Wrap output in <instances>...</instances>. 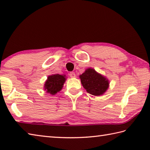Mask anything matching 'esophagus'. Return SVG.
I'll return each mask as SVG.
<instances>
[{
  "label": "esophagus",
  "mask_w": 150,
  "mask_h": 150,
  "mask_svg": "<svg viewBox=\"0 0 150 150\" xmlns=\"http://www.w3.org/2000/svg\"><path fill=\"white\" fill-rule=\"evenodd\" d=\"M69 76L71 78H74L76 77V75L74 72H71V73H69Z\"/></svg>",
  "instance_id": "obj_1"
}]
</instances>
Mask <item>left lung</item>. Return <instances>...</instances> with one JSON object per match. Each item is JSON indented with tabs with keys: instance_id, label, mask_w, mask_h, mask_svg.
<instances>
[{
	"instance_id": "1",
	"label": "left lung",
	"mask_w": 150,
	"mask_h": 150,
	"mask_svg": "<svg viewBox=\"0 0 150 150\" xmlns=\"http://www.w3.org/2000/svg\"><path fill=\"white\" fill-rule=\"evenodd\" d=\"M83 87L91 95L100 96L108 89L109 81L92 68H88L79 76Z\"/></svg>"
}]
</instances>
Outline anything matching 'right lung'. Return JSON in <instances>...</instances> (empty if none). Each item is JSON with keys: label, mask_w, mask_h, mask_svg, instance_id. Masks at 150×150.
Returning <instances> with one entry per match:
<instances>
[{"label": "right lung", "mask_w": 150, "mask_h": 150, "mask_svg": "<svg viewBox=\"0 0 150 150\" xmlns=\"http://www.w3.org/2000/svg\"><path fill=\"white\" fill-rule=\"evenodd\" d=\"M65 80V75L55 74L48 76L44 84V89L47 93L54 95L62 89Z\"/></svg>", "instance_id": "obj_1"}]
</instances>
